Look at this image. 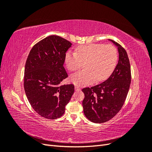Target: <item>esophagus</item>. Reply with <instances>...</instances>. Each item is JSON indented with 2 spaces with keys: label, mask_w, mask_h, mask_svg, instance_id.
I'll list each match as a JSON object with an SVG mask.
<instances>
[{
  "label": "esophagus",
  "mask_w": 152,
  "mask_h": 152,
  "mask_svg": "<svg viewBox=\"0 0 152 152\" xmlns=\"http://www.w3.org/2000/svg\"><path fill=\"white\" fill-rule=\"evenodd\" d=\"M75 91H80V88H79V87H78V86H77L75 87Z\"/></svg>",
  "instance_id": "obj_1"
}]
</instances>
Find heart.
<instances>
[{
    "mask_svg": "<svg viewBox=\"0 0 152 152\" xmlns=\"http://www.w3.org/2000/svg\"><path fill=\"white\" fill-rule=\"evenodd\" d=\"M117 59L115 48L101 44L81 45L76 49V52L70 50L65 56L66 66L70 71L78 70L82 62H85L84 70L73 73L70 78L72 83L79 86L107 79L115 68Z\"/></svg>",
    "mask_w": 152,
    "mask_h": 152,
    "instance_id": "b5f03b06",
    "label": "heart"
}]
</instances>
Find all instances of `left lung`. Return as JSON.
I'll list each match as a JSON object with an SVG mask.
<instances>
[{
  "instance_id": "8db88e82",
  "label": "left lung",
  "mask_w": 152,
  "mask_h": 152,
  "mask_svg": "<svg viewBox=\"0 0 152 152\" xmlns=\"http://www.w3.org/2000/svg\"><path fill=\"white\" fill-rule=\"evenodd\" d=\"M117 47L118 61L112 75L102 84L82 89L84 113L94 123H103L120 111L131 84V66L127 54L120 44L108 39Z\"/></svg>"
}]
</instances>
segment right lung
<instances>
[{"instance_id": "1", "label": "right lung", "mask_w": 152, "mask_h": 152, "mask_svg": "<svg viewBox=\"0 0 152 152\" xmlns=\"http://www.w3.org/2000/svg\"><path fill=\"white\" fill-rule=\"evenodd\" d=\"M72 45L61 37L48 36L32 48L27 58L25 94L32 108L44 118L61 117L74 93L73 84L59 85L68 77L63 64Z\"/></svg>"}]
</instances>
